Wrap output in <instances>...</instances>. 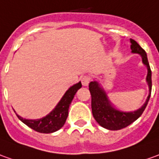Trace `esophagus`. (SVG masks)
<instances>
[{
  "label": "esophagus",
  "instance_id": "1",
  "mask_svg": "<svg viewBox=\"0 0 159 159\" xmlns=\"http://www.w3.org/2000/svg\"><path fill=\"white\" fill-rule=\"evenodd\" d=\"M81 82H82V84L84 86H88L89 82H90V77L89 75H84L81 78Z\"/></svg>",
  "mask_w": 159,
  "mask_h": 159
}]
</instances>
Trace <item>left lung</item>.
<instances>
[{"label":"left lung","instance_id":"1","mask_svg":"<svg viewBox=\"0 0 159 159\" xmlns=\"http://www.w3.org/2000/svg\"><path fill=\"white\" fill-rule=\"evenodd\" d=\"M130 48L131 52L139 54L142 57V61L144 65L147 67L148 73L146 76L148 85H149V96L146 102L143 106L138 111L132 112H124L116 110L111 105L110 100L108 99L105 91L100 87L98 82H90L89 85V89L91 95V109L94 118L102 127L111 130H117L127 127L132 124L139 116L143 114V111L147 106L149 99L152 93V70L147 59L146 52L140 47L139 43L132 39H130Z\"/></svg>","mask_w":159,"mask_h":159}]
</instances>
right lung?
<instances>
[{
  "mask_svg": "<svg viewBox=\"0 0 159 159\" xmlns=\"http://www.w3.org/2000/svg\"><path fill=\"white\" fill-rule=\"evenodd\" d=\"M82 87V84L79 82L78 84L71 86L69 89L64 96L62 97L61 101L58 102L56 108L53 110L48 115L44 116L41 119L36 120H29L24 119L16 114L18 118L30 128L33 129L40 133H52L58 129H60L65 124L66 119L69 115V108L70 104L72 102L74 96L76 91Z\"/></svg>",
  "mask_w": 159,
  "mask_h": 159,
  "instance_id": "add662e5",
  "label": "right lung"
}]
</instances>
